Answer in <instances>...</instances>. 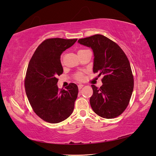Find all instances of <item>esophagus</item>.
Masks as SVG:
<instances>
[{
	"instance_id": "esophagus-1",
	"label": "esophagus",
	"mask_w": 156,
	"mask_h": 156,
	"mask_svg": "<svg viewBox=\"0 0 156 156\" xmlns=\"http://www.w3.org/2000/svg\"><path fill=\"white\" fill-rule=\"evenodd\" d=\"M83 86H84L83 84H79V85H78V88H79V90H81V89L83 87Z\"/></svg>"
}]
</instances>
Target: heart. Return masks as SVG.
Returning <instances> with one entry per match:
<instances>
[{"label": "heart", "mask_w": 156, "mask_h": 156, "mask_svg": "<svg viewBox=\"0 0 156 156\" xmlns=\"http://www.w3.org/2000/svg\"><path fill=\"white\" fill-rule=\"evenodd\" d=\"M84 50H86V49H81V50H79V52L80 51H84ZM75 78L77 80H78V81H82L84 80V74L82 72H79L77 73H76L75 75Z\"/></svg>", "instance_id": "heart-1"}]
</instances>
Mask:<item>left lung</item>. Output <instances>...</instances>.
<instances>
[{
    "instance_id": "obj_1",
    "label": "left lung",
    "mask_w": 156,
    "mask_h": 156,
    "mask_svg": "<svg viewBox=\"0 0 156 156\" xmlns=\"http://www.w3.org/2000/svg\"><path fill=\"white\" fill-rule=\"evenodd\" d=\"M78 42L92 48L93 72H98L99 76L103 75L100 88L91 85V107L98 116L115 119L126 110L133 90V75L129 60L119 45L103 35L79 39Z\"/></svg>"
}]
</instances>
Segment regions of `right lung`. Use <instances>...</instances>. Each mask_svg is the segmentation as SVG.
<instances>
[{
  "mask_svg": "<svg viewBox=\"0 0 156 156\" xmlns=\"http://www.w3.org/2000/svg\"><path fill=\"white\" fill-rule=\"evenodd\" d=\"M77 39L49 38L37 47L28 65L25 88L33 111L43 120L56 124L72 114L78 87L69 83L66 89L58 88L63 73L60 55Z\"/></svg>",
  "mask_w": 156,
  "mask_h": 156,
  "instance_id": "obj_1",
  "label": "right lung"
}]
</instances>
